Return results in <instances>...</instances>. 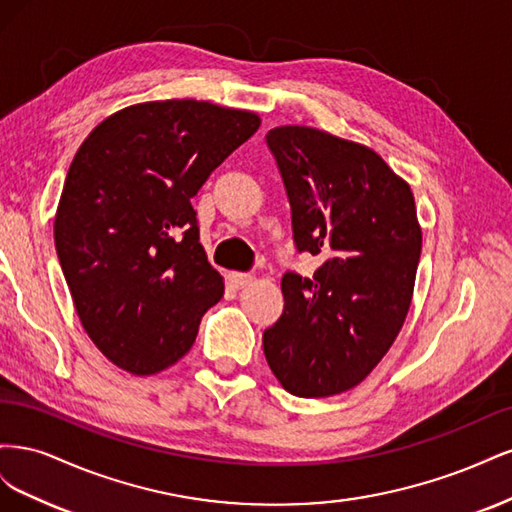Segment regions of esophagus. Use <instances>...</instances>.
Returning <instances> with one entry per match:
<instances>
[{
  "instance_id": "esophagus-1",
  "label": "esophagus",
  "mask_w": 512,
  "mask_h": 512,
  "mask_svg": "<svg viewBox=\"0 0 512 512\" xmlns=\"http://www.w3.org/2000/svg\"><path fill=\"white\" fill-rule=\"evenodd\" d=\"M228 282L232 288L241 290V288L252 284V275L250 273H228Z\"/></svg>"
}]
</instances>
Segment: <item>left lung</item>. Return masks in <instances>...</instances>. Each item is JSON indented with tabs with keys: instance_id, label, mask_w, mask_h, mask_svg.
<instances>
[{
	"instance_id": "obj_1",
	"label": "left lung",
	"mask_w": 512,
	"mask_h": 512,
	"mask_svg": "<svg viewBox=\"0 0 512 512\" xmlns=\"http://www.w3.org/2000/svg\"><path fill=\"white\" fill-rule=\"evenodd\" d=\"M265 141L294 247L320 267L312 277L284 273L282 316L262 346L286 391L331 397L363 382L404 327L421 260L414 196L359 143L303 126L269 130Z\"/></svg>"
}]
</instances>
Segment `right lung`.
<instances>
[{
	"mask_svg": "<svg viewBox=\"0 0 512 512\" xmlns=\"http://www.w3.org/2000/svg\"><path fill=\"white\" fill-rule=\"evenodd\" d=\"M258 126L211 102H145L104 119L76 151L55 247L83 329L117 367L149 376L177 363L222 299L192 198Z\"/></svg>",
	"mask_w": 512,
	"mask_h": 512,
	"instance_id": "right-lung-1",
	"label": "right lung"
}]
</instances>
